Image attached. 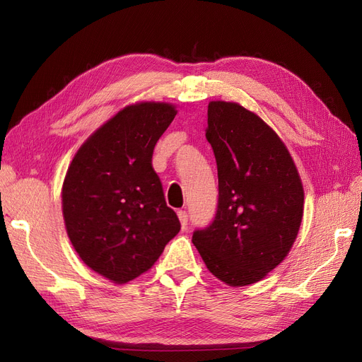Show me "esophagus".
<instances>
[{
    "instance_id": "1",
    "label": "esophagus",
    "mask_w": 362,
    "mask_h": 362,
    "mask_svg": "<svg viewBox=\"0 0 362 362\" xmlns=\"http://www.w3.org/2000/svg\"><path fill=\"white\" fill-rule=\"evenodd\" d=\"M178 218H180L182 229L187 228V223H189V214H187V211H185V210H180V211H178Z\"/></svg>"
}]
</instances>
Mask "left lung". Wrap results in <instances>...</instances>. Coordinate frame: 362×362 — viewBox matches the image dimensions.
Here are the masks:
<instances>
[{"label":"left lung","instance_id":"obj_1","mask_svg":"<svg viewBox=\"0 0 362 362\" xmlns=\"http://www.w3.org/2000/svg\"><path fill=\"white\" fill-rule=\"evenodd\" d=\"M205 137L217 163L218 201L213 222L192 242L216 278L249 286L275 269L298 237L302 181L275 131L240 104H208Z\"/></svg>","mask_w":362,"mask_h":362}]
</instances>
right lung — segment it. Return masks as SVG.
I'll use <instances>...</instances> for the list:
<instances>
[{
	"label": "right lung",
	"mask_w": 362,
	"mask_h": 362,
	"mask_svg": "<svg viewBox=\"0 0 362 362\" xmlns=\"http://www.w3.org/2000/svg\"><path fill=\"white\" fill-rule=\"evenodd\" d=\"M177 110L128 105L84 141L64 177L63 217L71 243L96 273L125 284L154 266L180 233L152 168V154Z\"/></svg>",
	"instance_id": "1"
}]
</instances>
